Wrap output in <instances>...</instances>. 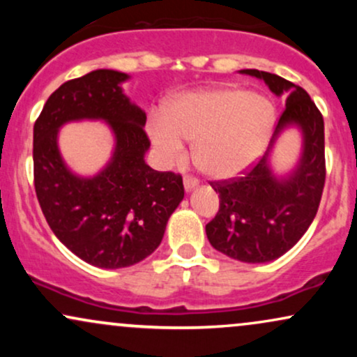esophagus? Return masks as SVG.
Instances as JSON below:
<instances>
[{
  "label": "esophagus",
  "mask_w": 357,
  "mask_h": 357,
  "mask_svg": "<svg viewBox=\"0 0 357 357\" xmlns=\"http://www.w3.org/2000/svg\"><path fill=\"white\" fill-rule=\"evenodd\" d=\"M198 184L199 181L196 178H191V176H186V178H184V190L186 191H192L195 188H198Z\"/></svg>",
  "instance_id": "34e87169"
}]
</instances>
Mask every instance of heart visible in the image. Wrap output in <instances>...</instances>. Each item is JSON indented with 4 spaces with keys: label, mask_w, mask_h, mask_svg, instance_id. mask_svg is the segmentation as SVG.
Segmentation results:
<instances>
[{
    "label": "heart",
    "mask_w": 357,
    "mask_h": 357,
    "mask_svg": "<svg viewBox=\"0 0 357 357\" xmlns=\"http://www.w3.org/2000/svg\"><path fill=\"white\" fill-rule=\"evenodd\" d=\"M275 126V107L267 97L236 87H208L176 96L165 114L147 121V136L161 165L186 155L195 141V159L208 176L235 178L267 149Z\"/></svg>",
    "instance_id": "1"
}]
</instances>
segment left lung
Listing matches in <instances>:
<instances>
[{
	"instance_id": "obj_1",
	"label": "left lung",
	"mask_w": 357,
	"mask_h": 357,
	"mask_svg": "<svg viewBox=\"0 0 357 357\" xmlns=\"http://www.w3.org/2000/svg\"><path fill=\"white\" fill-rule=\"evenodd\" d=\"M241 73L264 80L277 97L287 96L272 141L258 165L233 181L215 183L220 210L206 225L211 247L245 264H265L289 252L310 227L326 181L324 119L309 93L275 73L245 68ZM287 128L301 132L296 166L285 175L271 169V153Z\"/></svg>"
}]
</instances>
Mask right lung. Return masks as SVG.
<instances>
[{"label":"right lung","instance_id":"1","mask_svg":"<svg viewBox=\"0 0 357 357\" xmlns=\"http://www.w3.org/2000/svg\"><path fill=\"white\" fill-rule=\"evenodd\" d=\"M124 72L99 68L65 82L33 127L35 191L52 231L72 253L99 268H124L149 257L184 198L183 178L146 165V112L124 93ZM102 120L114 137L97 175L66 166L58 132L68 121Z\"/></svg>","mask_w":357,"mask_h":357}]
</instances>
